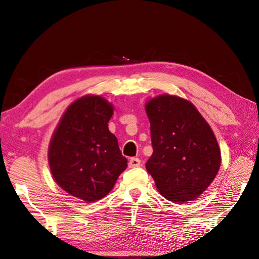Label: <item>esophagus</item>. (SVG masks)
<instances>
[{"label":"esophagus","instance_id":"obj_1","mask_svg":"<svg viewBox=\"0 0 259 259\" xmlns=\"http://www.w3.org/2000/svg\"><path fill=\"white\" fill-rule=\"evenodd\" d=\"M141 161L139 158H131L129 160V167L130 168H137V167H140Z\"/></svg>","mask_w":259,"mask_h":259}]
</instances>
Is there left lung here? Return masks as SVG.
I'll return each instance as SVG.
<instances>
[{"label": "left lung", "mask_w": 259, "mask_h": 259, "mask_svg": "<svg viewBox=\"0 0 259 259\" xmlns=\"http://www.w3.org/2000/svg\"><path fill=\"white\" fill-rule=\"evenodd\" d=\"M153 152L146 169L159 192L174 202L200 196L221 167V150L212 130L192 104L164 95L146 104Z\"/></svg>", "instance_id": "1"}]
</instances>
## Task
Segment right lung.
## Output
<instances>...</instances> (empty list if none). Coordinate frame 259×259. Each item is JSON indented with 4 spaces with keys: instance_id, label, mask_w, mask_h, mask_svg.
<instances>
[{
    "instance_id": "right-lung-1",
    "label": "right lung",
    "mask_w": 259,
    "mask_h": 259,
    "mask_svg": "<svg viewBox=\"0 0 259 259\" xmlns=\"http://www.w3.org/2000/svg\"><path fill=\"white\" fill-rule=\"evenodd\" d=\"M112 113V106L101 97L79 99L64 112L49 148L56 183L84 201L108 195L128 166L108 128Z\"/></svg>"
}]
</instances>
